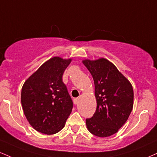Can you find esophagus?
Masks as SVG:
<instances>
[{"label": "esophagus", "instance_id": "obj_1", "mask_svg": "<svg viewBox=\"0 0 157 157\" xmlns=\"http://www.w3.org/2000/svg\"><path fill=\"white\" fill-rule=\"evenodd\" d=\"M74 104L75 105H77L78 104V101H79V98H75V99H74Z\"/></svg>", "mask_w": 157, "mask_h": 157}]
</instances>
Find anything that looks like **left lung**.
Wrapping results in <instances>:
<instances>
[{
    "label": "left lung",
    "mask_w": 157,
    "mask_h": 157,
    "mask_svg": "<svg viewBox=\"0 0 157 157\" xmlns=\"http://www.w3.org/2000/svg\"><path fill=\"white\" fill-rule=\"evenodd\" d=\"M82 63L93 77L97 104L94 116L86 120L87 128L97 137H109L125 124L132 110V86L116 66L105 58L86 59Z\"/></svg>",
    "instance_id": "left-lung-1"
}]
</instances>
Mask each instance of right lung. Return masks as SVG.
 Instances as JSON below:
<instances>
[{
  "mask_svg": "<svg viewBox=\"0 0 157 157\" xmlns=\"http://www.w3.org/2000/svg\"><path fill=\"white\" fill-rule=\"evenodd\" d=\"M71 61V58H50L22 86L21 103L24 114L39 132L45 135L58 132L71 114L72 100L62 80Z\"/></svg>",
  "mask_w": 157,
  "mask_h": 157,
  "instance_id": "1",
  "label": "right lung"
}]
</instances>
